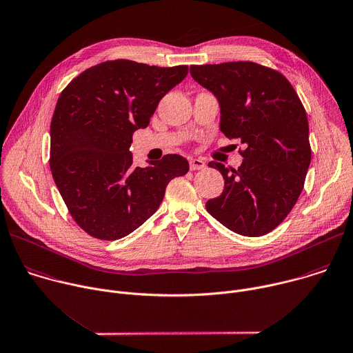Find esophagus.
<instances>
[{
	"instance_id": "34e87169",
	"label": "esophagus",
	"mask_w": 353,
	"mask_h": 353,
	"mask_svg": "<svg viewBox=\"0 0 353 353\" xmlns=\"http://www.w3.org/2000/svg\"><path fill=\"white\" fill-rule=\"evenodd\" d=\"M205 166H206V162L202 158H191L190 159V169L191 170H201Z\"/></svg>"
}]
</instances>
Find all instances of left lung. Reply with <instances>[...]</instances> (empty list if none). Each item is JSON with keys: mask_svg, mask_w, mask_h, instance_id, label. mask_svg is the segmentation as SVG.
<instances>
[{"mask_svg": "<svg viewBox=\"0 0 353 353\" xmlns=\"http://www.w3.org/2000/svg\"><path fill=\"white\" fill-rule=\"evenodd\" d=\"M191 76L219 99L220 132L245 144L236 170L219 162L224 190L206 210L231 231L259 237L292 210L312 159L305 108L276 69L250 62L191 65Z\"/></svg>", "mask_w": 353, "mask_h": 353, "instance_id": "left-lung-1", "label": "left lung"}]
</instances>
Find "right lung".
I'll list each match as a JSON object with an SVG mask.
<instances>
[{"instance_id": "right-lung-1", "label": "right lung", "mask_w": 353, "mask_h": 353, "mask_svg": "<svg viewBox=\"0 0 353 353\" xmlns=\"http://www.w3.org/2000/svg\"><path fill=\"white\" fill-rule=\"evenodd\" d=\"M188 73L114 59L85 69L61 92L51 121L50 166L66 208L88 236L119 240L159 208L169 181L188 172L169 154L133 168V134Z\"/></svg>"}]
</instances>
